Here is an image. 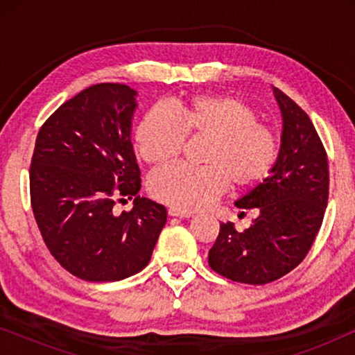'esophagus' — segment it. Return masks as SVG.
I'll return each mask as SVG.
<instances>
[{
	"mask_svg": "<svg viewBox=\"0 0 355 355\" xmlns=\"http://www.w3.org/2000/svg\"><path fill=\"white\" fill-rule=\"evenodd\" d=\"M168 215H169V216H178V218H191V216H193L192 213L181 211V210H178V208H169Z\"/></svg>",
	"mask_w": 355,
	"mask_h": 355,
	"instance_id": "1",
	"label": "esophagus"
}]
</instances>
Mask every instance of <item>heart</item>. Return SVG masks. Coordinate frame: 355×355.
<instances>
[{
    "mask_svg": "<svg viewBox=\"0 0 355 355\" xmlns=\"http://www.w3.org/2000/svg\"><path fill=\"white\" fill-rule=\"evenodd\" d=\"M186 135L208 139L207 166H174L155 173L148 192L155 200L181 211L210 205L227 184L250 189L263 182L278 158V139L244 100L232 95H196L174 110L152 106L135 128L139 157L152 166H168L181 155Z\"/></svg>",
    "mask_w": 355,
    "mask_h": 355,
    "instance_id": "obj_1",
    "label": "heart"
}]
</instances>
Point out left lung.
<instances>
[{
  "label": "left lung",
  "mask_w": 355,
  "mask_h": 355,
  "mask_svg": "<svg viewBox=\"0 0 355 355\" xmlns=\"http://www.w3.org/2000/svg\"><path fill=\"white\" fill-rule=\"evenodd\" d=\"M283 130L278 158L268 178L236 200L257 208L244 232L220 225L208 263L227 279L266 284L288 275L309 254L328 203V158L307 113L273 87Z\"/></svg>",
  "instance_id": "obj_1"
}]
</instances>
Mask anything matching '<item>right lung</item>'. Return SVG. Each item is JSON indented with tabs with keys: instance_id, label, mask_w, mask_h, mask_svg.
<instances>
[{
	"instance_id": "obj_1",
	"label": "right lung",
	"mask_w": 355,
	"mask_h": 355,
	"mask_svg": "<svg viewBox=\"0 0 355 355\" xmlns=\"http://www.w3.org/2000/svg\"><path fill=\"white\" fill-rule=\"evenodd\" d=\"M135 110L134 89L96 84L62 103L37 135L33 215L51 255L84 281H121L142 271L166 223V208L137 196ZM118 196L134 198L133 210L114 216Z\"/></svg>"
}]
</instances>
